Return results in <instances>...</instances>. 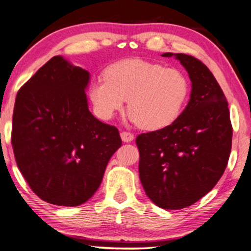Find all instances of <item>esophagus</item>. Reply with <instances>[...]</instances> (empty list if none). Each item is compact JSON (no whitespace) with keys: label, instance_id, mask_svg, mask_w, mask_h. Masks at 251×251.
<instances>
[{"label":"esophagus","instance_id":"34e87169","mask_svg":"<svg viewBox=\"0 0 251 251\" xmlns=\"http://www.w3.org/2000/svg\"><path fill=\"white\" fill-rule=\"evenodd\" d=\"M121 139L123 142H131L133 140V134L130 133V132H126V131H123V132H121Z\"/></svg>","mask_w":251,"mask_h":251}]
</instances>
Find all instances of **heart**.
Segmentation results:
<instances>
[{
	"label": "heart",
	"instance_id": "heart-1",
	"mask_svg": "<svg viewBox=\"0 0 251 251\" xmlns=\"http://www.w3.org/2000/svg\"><path fill=\"white\" fill-rule=\"evenodd\" d=\"M103 76L104 80H94L88 86L96 115L110 120L126 99L128 119L146 130L172 125L188 95V80L182 72L139 58L110 65Z\"/></svg>",
	"mask_w": 251,
	"mask_h": 251
}]
</instances>
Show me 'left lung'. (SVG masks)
Segmentation results:
<instances>
[{"label":"left lung","mask_w":251,"mask_h":251,"mask_svg":"<svg viewBox=\"0 0 251 251\" xmlns=\"http://www.w3.org/2000/svg\"><path fill=\"white\" fill-rule=\"evenodd\" d=\"M180 61L192 82L191 98L176 120L139 134V177L148 198L165 210L190 206L207 194L228 165L232 126L228 102L201 60L166 52Z\"/></svg>","instance_id":"1"}]
</instances>
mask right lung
Segmentation results:
<instances>
[{
  "mask_svg": "<svg viewBox=\"0 0 251 251\" xmlns=\"http://www.w3.org/2000/svg\"><path fill=\"white\" fill-rule=\"evenodd\" d=\"M88 83L90 73L55 56L15 99V161L30 188L55 205L78 206L90 200L122 145L119 130L88 110Z\"/></svg>",
  "mask_w": 251,
  "mask_h": 251,
  "instance_id": "obj_1",
  "label": "right lung"
}]
</instances>
